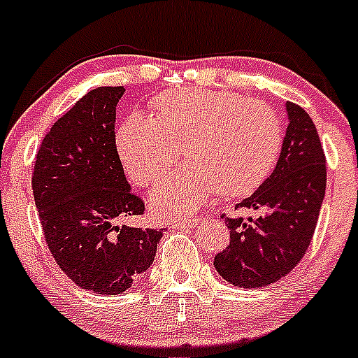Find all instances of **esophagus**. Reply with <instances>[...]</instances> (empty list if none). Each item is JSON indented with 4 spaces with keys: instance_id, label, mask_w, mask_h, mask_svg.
<instances>
[{
    "instance_id": "obj_1",
    "label": "esophagus",
    "mask_w": 358,
    "mask_h": 358,
    "mask_svg": "<svg viewBox=\"0 0 358 358\" xmlns=\"http://www.w3.org/2000/svg\"><path fill=\"white\" fill-rule=\"evenodd\" d=\"M199 222L198 217H189L182 218V220H174L172 222V229H186V227H194Z\"/></svg>"
}]
</instances>
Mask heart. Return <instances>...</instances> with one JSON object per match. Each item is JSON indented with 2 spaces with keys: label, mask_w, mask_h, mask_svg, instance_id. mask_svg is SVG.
Returning <instances> with one entry per match:
<instances>
[{
  "label": "heart",
  "mask_w": 358,
  "mask_h": 358,
  "mask_svg": "<svg viewBox=\"0 0 358 358\" xmlns=\"http://www.w3.org/2000/svg\"><path fill=\"white\" fill-rule=\"evenodd\" d=\"M157 117L134 113L116 134L119 157L140 186H155L180 157L187 162L152 194L160 215L193 211L211 194L239 198L257 189L275 169L283 126L268 103L230 90L160 95Z\"/></svg>",
  "instance_id": "1"
}]
</instances>
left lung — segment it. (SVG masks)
Instances as JSON below:
<instances>
[{
    "label": "left lung",
    "instance_id": "8db88e82",
    "mask_svg": "<svg viewBox=\"0 0 358 358\" xmlns=\"http://www.w3.org/2000/svg\"><path fill=\"white\" fill-rule=\"evenodd\" d=\"M285 107L288 128L275 171L237 205L264 215L256 220L227 217L230 242L213 261L222 278L236 287L278 282L297 266L316 230L326 191L324 150L309 114L294 102Z\"/></svg>",
    "mask_w": 358,
    "mask_h": 358
}]
</instances>
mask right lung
Listing matches in <instances>:
<instances>
[{
	"label": "right lung",
	"instance_id": "1",
	"mask_svg": "<svg viewBox=\"0 0 358 358\" xmlns=\"http://www.w3.org/2000/svg\"><path fill=\"white\" fill-rule=\"evenodd\" d=\"M122 87H99L61 116L42 140L32 189L45 244L78 287L117 295L153 263L162 230L119 225L143 215L116 148Z\"/></svg>",
	"mask_w": 358,
	"mask_h": 358
}]
</instances>
